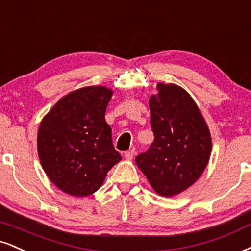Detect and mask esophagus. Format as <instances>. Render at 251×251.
I'll use <instances>...</instances> for the list:
<instances>
[{
  "mask_svg": "<svg viewBox=\"0 0 251 251\" xmlns=\"http://www.w3.org/2000/svg\"><path fill=\"white\" fill-rule=\"evenodd\" d=\"M134 156V150H129L127 152H125V158L127 160H132Z\"/></svg>",
  "mask_w": 251,
  "mask_h": 251,
  "instance_id": "obj_1",
  "label": "esophagus"
}]
</instances>
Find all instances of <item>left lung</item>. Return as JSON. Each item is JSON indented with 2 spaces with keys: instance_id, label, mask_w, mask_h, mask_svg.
<instances>
[{
  "instance_id": "8db88e82",
  "label": "left lung",
  "mask_w": 251,
  "mask_h": 251,
  "mask_svg": "<svg viewBox=\"0 0 251 251\" xmlns=\"http://www.w3.org/2000/svg\"><path fill=\"white\" fill-rule=\"evenodd\" d=\"M151 96V126L154 140L135 158L159 195H177L198 181L212 153V137L191 95L176 84H156Z\"/></svg>"
}]
</instances>
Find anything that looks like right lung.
Returning <instances> with one entry per match:
<instances>
[{"mask_svg": "<svg viewBox=\"0 0 251 251\" xmlns=\"http://www.w3.org/2000/svg\"><path fill=\"white\" fill-rule=\"evenodd\" d=\"M112 95L105 86L75 90L60 98L39 124V161L53 185L66 194H93L122 160L105 120Z\"/></svg>", "mask_w": 251, "mask_h": 251, "instance_id": "add662e5", "label": "right lung"}]
</instances>
